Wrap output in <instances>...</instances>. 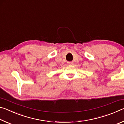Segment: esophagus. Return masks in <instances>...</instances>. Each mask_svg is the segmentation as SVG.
<instances>
[{
  "instance_id": "1",
  "label": "esophagus",
  "mask_w": 124,
  "mask_h": 124,
  "mask_svg": "<svg viewBox=\"0 0 124 124\" xmlns=\"http://www.w3.org/2000/svg\"><path fill=\"white\" fill-rule=\"evenodd\" d=\"M67 63H68V64L72 65L73 64V62H67Z\"/></svg>"
}]
</instances>
